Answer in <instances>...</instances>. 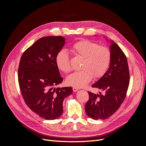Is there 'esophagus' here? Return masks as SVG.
<instances>
[{
  "label": "esophagus",
  "instance_id": "1",
  "mask_svg": "<svg viewBox=\"0 0 146 146\" xmlns=\"http://www.w3.org/2000/svg\"><path fill=\"white\" fill-rule=\"evenodd\" d=\"M72 90H73V91L77 92V91L79 90V88H77V87H73V88H72Z\"/></svg>",
  "mask_w": 146,
  "mask_h": 146
}]
</instances>
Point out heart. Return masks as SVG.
Masks as SVG:
<instances>
[{
    "label": "heart",
    "instance_id": "b5f03b06",
    "mask_svg": "<svg viewBox=\"0 0 146 146\" xmlns=\"http://www.w3.org/2000/svg\"><path fill=\"white\" fill-rule=\"evenodd\" d=\"M71 50L77 57L83 58L80 69L66 78L68 85L77 88L85 86L92 78L102 77L109 68L111 60L110 48L105 46L86 39L74 43ZM56 64L58 69L65 74L72 70L70 58L66 50H60L56 54Z\"/></svg>",
    "mask_w": 146,
    "mask_h": 146
}]
</instances>
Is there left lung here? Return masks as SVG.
<instances>
[{
    "instance_id": "8db88e82",
    "label": "left lung",
    "mask_w": 146,
    "mask_h": 146,
    "mask_svg": "<svg viewBox=\"0 0 146 146\" xmlns=\"http://www.w3.org/2000/svg\"><path fill=\"white\" fill-rule=\"evenodd\" d=\"M111 60L104 76L92 85L104 91L96 94L88 92L89 100L85 105L86 113L94 120L110 117L124 100L130 82L129 66L125 55L116 43L110 46Z\"/></svg>"
}]
</instances>
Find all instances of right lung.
<instances>
[{
  "mask_svg": "<svg viewBox=\"0 0 146 146\" xmlns=\"http://www.w3.org/2000/svg\"><path fill=\"white\" fill-rule=\"evenodd\" d=\"M64 44L62 36L42 37L26 49L20 60L18 82L25 103L46 120L62 114L63 102L72 92L71 87L54 88L63 80L55 58Z\"/></svg>",
  "mask_w": 146,
  "mask_h": 146,
  "instance_id": "add662e5",
  "label": "right lung"
}]
</instances>
